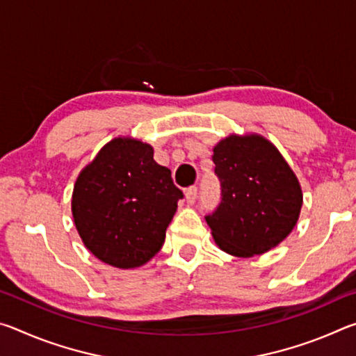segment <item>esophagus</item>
I'll use <instances>...</instances> for the list:
<instances>
[{"label":"esophagus","mask_w":356,"mask_h":356,"mask_svg":"<svg viewBox=\"0 0 356 356\" xmlns=\"http://www.w3.org/2000/svg\"><path fill=\"white\" fill-rule=\"evenodd\" d=\"M185 197H186V202H188V204H195L196 197H197V186L193 185V186H190V188H186Z\"/></svg>","instance_id":"obj_1"}]
</instances>
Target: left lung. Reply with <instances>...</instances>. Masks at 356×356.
Listing matches in <instances>:
<instances>
[{"label": "left lung", "mask_w": 356, "mask_h": 356, "mask_svg": "<svg viewBox=\"0 0 356 356\" xmlns=\"http://www.w3.org/2000/svg\"><path fill=\"white\" fill-rule=\"evenodd\" d=\"M221 202L206 215L216 245L238 257L262 254L297 225L303 195L297 177L272 143L231 135L213 149Z\"/></svg>", "instance_id": "obj_1"}]
</instances>
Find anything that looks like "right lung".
Listing matches in <instances>:
<instances>
[{
	"label": "right lung",
	"instance_id": "obj_1",
	"mask_svg": "<svg viewBox=\"0 0 356 356\" xmlns=\"http://www.w3.org/2000/svg\"><path fill=\"white\" fill-rule=\"evenodd\" d=\"M182 197L149 144L116 138L78 176L72 213L95 257L118 268H135L163 246Z\"/></svg>",
	"mask_w": 356,
	"mask_h": 356
}]
</instances>
